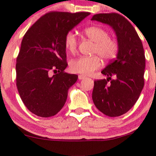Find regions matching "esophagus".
I'll list each match as a JSON object with an SVG mask.
<instances>
[{"label": "esophagus", "mask_w": 156, "mask_h": 156, "mask_svg": "<svg viewBox=\"0 0 156 156\" xmlns=\"http://www.w3.org/2000/svg\"><path fill=\"white\" fill-rule=\"evenodd\" d=\"M85 78H86V76H83V75H79V76H78V79L79 80H83Z\"/></svg>", "instance_id": "34e87169"}]
</instances>
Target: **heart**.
I'll return each mask as SVG.
<instances>
[{
    "label": "heart",
    "instance_id": "1",
    "mask_svg": "<svg viewBox=\"0 0 156 156\" xmlns=\"http://www.w3.org/2000/svg\"><path fill=\"white\" fill-rule=\"evenodd\" d=\"M84 34L95 42L93 53L98 54L104 60H112L116 58L119 51V43L117 39L109 37V32L101 27H90L84 30ZM64 45L66 50L70 53L76 52L78 47L76 35L69 31L64 39ZM101 61L99 57L80 56L73 59L69 62L70 71L75 73L89 75L101 67Z\"/></svg>",
    "mask_w": 156,
    "mask_h": 156
}]
</instances>
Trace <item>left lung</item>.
<instances>
[{"label":"left lung","instance_id":"1","mask_svg":"<svg viewBox=\"0 0 156 156\" xmlns=\"http://www.w3.org/2000/svg\"><path fill=\"white\" fill-rule=\"evenodd\" d=\"M91 20L109 25L119 43L117 58L101 71L107 78L94 81L93 101L105 115L119 117L133 107L143 88V46L135 28L123 16L117 13H98L93 16Z\"/></svg>","mask_w":156,"mask_h":156}]
</instances>
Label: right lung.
I'll use <instances>...</instances> for the list:
<instances>
[{
	"instance_id": "add662e5",
	"label": "right lung",
	"mask_w": 156,
	"mask_h": 156,
	"mask_svg": "<svg viewBox=\"0 0 156 156\" xmlns=\"http://www.w3.org/2000/svg\"><path fill=\"white\" fill-rule=\"evenodd\" d=\"M90 14L52 11L39 19L23 36L16 65V86L33 114L52 117L66 104L78 76L64 72L68 66L65 37Z\"/></svg>"
}]
</instances>
